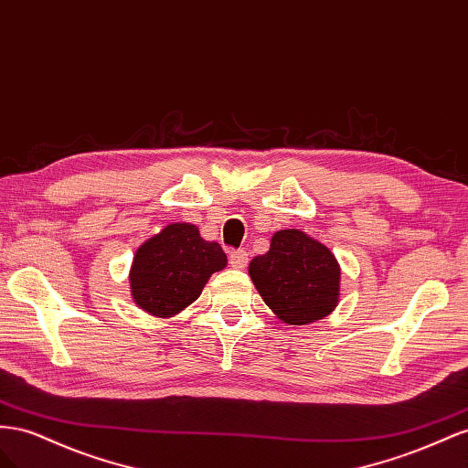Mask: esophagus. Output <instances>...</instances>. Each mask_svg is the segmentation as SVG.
<instances>
[{"label": "esophagus", "instance_id": "obj_1", "mask_svg": "<svg viewBox=\"0 0 468 468\" xmlns=\"http://www.w3.org/2000/svg\"><path fill=\"white\" fill-rule=\"evenodd\" d=\"M247 262H249V257H247L245 250H231L229 252V264L233 266V269L243 271Z\"/></svg>", "mask_w": 468, "mask_h": 468}]
</instances>
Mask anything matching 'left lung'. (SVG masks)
Masks as SVG:
<instances>
[{
    "label": "left lung",
    "mask_w": 468,
    "mask_h": 468,
    "mask_svg": "<svg viewBox=\"0 0 468 468\" xmlns=\"http://www.w3.org/2000/svg\"><path fill=\"white\" fill-rule=\"evenodd\" d=\"M249 276L282 324L319 322L339 303L341 266L335 255L300 229L276 231L271 249L249 262Z\"/></svg>",
    "instance_id": "1"
}]
</instances>
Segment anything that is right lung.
<instances>
[{
	"instance_id": "add662e5",
	"label": "right lung",
	"mask_w": 468,
	"mask_h": 468,
	"mask_svg": "<svg viewBox=\"0 0 468 468\" xmlns=\"http://www.w3.org/2000/svg\"><path fill=\"white\" fill-rule=\"evenodd\" d=\"M225 266L227 255L219 243L206 241L196 225L168 223L135 250L129 271L131 298L149 315L175 317Z\"/></svg>"
}]
</instances>
